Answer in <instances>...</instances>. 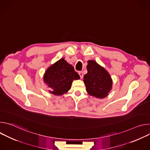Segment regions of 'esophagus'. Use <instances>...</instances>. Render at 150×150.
<instances>
[{
    "instance_id": "1",
    "label": "esophagus",
    "mask_w": 150,
    "mask_h": 150,
    "mask_svg": "<svg viewBox=\"0 0 150 150\" xmlns=\"http://www.w3.org/2000/svg\"><path fill=\"white\" fill-rule=\"evenodd\" d=\"M78 74H79V76H80V78H83V72H81V71H79V72H78Z\"/></svg>"
}]
</instances>
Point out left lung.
<instances>
[{"label":"left lung","instance_id":"obj_1","mask_svg":"<svg viewBox=\"0 0 150 150\" xmlns=\"http://www.w3.org/2000/svg\"><path fill=\"white\" fill-rule=\"evenodd\" d=\"M87 74L83 76V82L87 93L98 98H104L109 95L112 88V79L104 68L94 61L88 60Z\"/></svg>","mask_w":150,"mask_h":150}]
</instances>
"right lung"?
Segmentation results:
<instances>
[{"label":"right lung","instance_id":"add662e5","mask_svg":"<svg viewBox=\"0 0 150 150\" xmlns=\"http://www.w3.org/2000/svg\"><path fill=\"white\" fill-rule=\"evenodd\" d=\"M80 79L74 67L62 58L50 66L45 72L43 81L51 88L49 93L61 96L71 88L72 81Z\"/></svg>","mask_w":150,"mask_h":150}]
</instances>
